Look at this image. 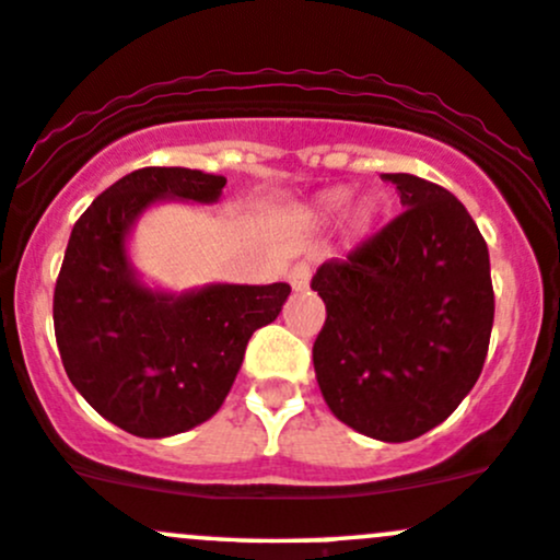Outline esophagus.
Listing matches in <instances>:
<instances>
[{"label":"esophagus","mask_w":560,"mask_h":560,"mask_svg":"<svg viewBox=\"0 0 560 560\" xmlns=\"http://www.w3.org/2000/svg\"><path fill=\"white\" fill-rule=\"evenodd\" d=\"M288 280H291L293 291H304L310 285V264L299 261L288 269Z\"/></svg>","instance_id":"obj_1"}]
</instances>
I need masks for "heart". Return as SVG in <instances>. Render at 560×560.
Instances as JSON below:
<instances>
[{"instance_id": "heart-1", "label": "heart", "mask_w": 560, "mask_h": 560, "mask_svg": "<svg viewBox=\"0 0 560 560\" xmlns=\"http://www.w3.org/2000/svg\"><path fill=\"white\" fill-rule=\"evenodd\" d=\"M345 199H348V191H345V188H334V191L326 194V199H323V201H326L328 210H337V207L345 205ZM372 215H374L372 207L361 205L359 210H355V226H359V229L369 226V221H372Z\"/></svg>"}]
</instances>
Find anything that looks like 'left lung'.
I'll list each match as a JSON object with an SVG mask.
<instances>
[{"label": "left lung", "mask_w": 560, "mask_h": 560, "mask_svg": "<svg viewBox=\"0 0 560 560\" xmlns=\"http://www.w3.org/2000/svg\"><path fill=\"white\" fill-rule=\"evenodd\" d=\"M405 212L310 285L326 304L315 377L342 423L380 442L425 434L475 388L493 328L488 245L447 188L383 175Z\"/></svg>", "instance_id": "1"}]
</instances>
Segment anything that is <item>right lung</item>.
<instances>
[{"label":"right lung","instance_id":"right-lung-1","mask_svg":"<svg viewBox=\"0 0 560 560\" xmlns=\"http://www.w3.org/2000/svg\"><path fill=\"white\" fill-rule=\"evenodd\" d=\"M226 177L145 166L102 191L78 218L54 291V328L67 377L85 401L135 436L180 434L218 412L247 339L291 293L272 285H207L170 296L140 285L126 234L153 201H215Z\"/></svg>","mask_w":560,"mask_h":560}]
</instances>
